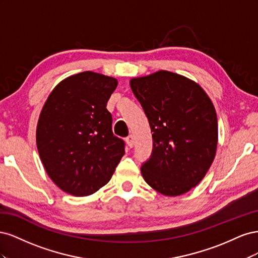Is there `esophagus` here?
Instances as JSON below:
<instances>
[{
    "label": "esophagus",
    "instance_id": "34e87169",
    "mask_svg": "<svg viewBox=\"0 0 258 258\" xmlns=\"http://www.w3.org/2000/svg\"><path fill=\"white\" fill-rule=\"evenodd\" d=\"M126 142H127L128 147H130V148L134 147V145H135V140H134V137H132V136L127 137V138H126Z\"/></svg>",
    "mask_w": 258,
    "mask_h": 258
}]
</instances>
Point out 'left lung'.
Here are the masks:
<instances>
[{
    "label": "left lung",
    "instance_id": "1",
    "mask_svg": "<svg viewBox=\"0 0 258 258\" xmlns=\"http://www.w3.org/2000/svg\"><path fill=\"white\" fill-rule=\"evenodd\" d=\"M153 132V152L141 172L152 188L175 197L205 177L217 147V117L206 91L169 71L130 80Z\"/></svg>",
    "mask_w": 258,
    "mask_h": 258
}]
</instances>
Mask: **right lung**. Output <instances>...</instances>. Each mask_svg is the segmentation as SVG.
<instances>
[{
	"label": "right lung",
	"mask_w": 258,
	"mask_h": 258,
	"mask_svg": "<svg viewBox=\"0 0 258 258\" xmlns=\"http://www.w3.org/2000/svg\"><path fill=\"white\" fill-rule=\"evenodd\" d=\"M117 84L91 71L71 75L53 88L42 108L36 127L40 158L51 181L73 196H88L108 183L124 155L106 110Z\"/></svg>",
	"instance_id": "right-lung-1"
}]
</instances>
